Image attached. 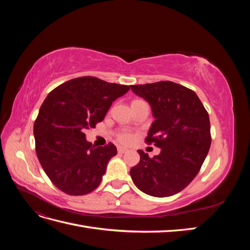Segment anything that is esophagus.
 <instances>
[{
  "instance_id": "obj_1",
  "label": "esophagus",
  "mask_w": 250,
  "mask_h": 250,
  "mask_svg": "<svg viewBox=\"0 0 250 250\" xmlns=\"http://www.w3.org/2000/svg\"><path fill=\"white\" fill-rule=\"evenodd\" d=\"M127 151H128V148H126V147H122V146L118 147V152L119 153H125V152H127Z\"/></svg>"
}]
</instances>
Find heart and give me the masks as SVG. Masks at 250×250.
<instances>
[{
    "label": "heart",
    "mask_w": 250,
    "mask_h": 250,
    "mask_svg": "<svg viewBox=\"0 0 250 250\" xmlns=\"http://www.w3.org/2000/svg\"><path fill=\"white\" fill-rule=\"evenodd\" d=\"M118 140L121 142V143H124V144H127V143H130L133 139V135L130 131L128 130H122L120 131L117 135Z\"/></svg>",
    "instance_id": "obj_1"
}]
</instances>
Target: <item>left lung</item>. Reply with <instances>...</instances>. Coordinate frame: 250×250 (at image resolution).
Listing matches in <instances>:
<instances>
[{"mask_svg":"<svg viewBox=\"0 0 250 250\" xmlns=\"http://www.w3.org/2000/svg\"><path fill=\"white\" fill-rule=\"evenodd\" d=\"M152 109L154 121L145 142L161 148L149 157L139 150L140 163L130 169L134 185L153 197L183 191L197 175L210 147L208 113L198 96L171 81L130 86Z\"/></svg>","mask_w":250,"mask_h":250,"instance_id":"obj_1","label":"left lung"}]
</instances>
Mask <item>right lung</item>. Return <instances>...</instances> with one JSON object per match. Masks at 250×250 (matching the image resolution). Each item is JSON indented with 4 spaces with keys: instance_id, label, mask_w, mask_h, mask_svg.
I'll return each mask as SVG.
<instances>
[{
    "instance_id": "1",
    "label": "right lung",
    "mask_w": 250,
    "mask_h": 250,
    "mask_svg": "<svg viewBox=\"0 0 250 250\" xmlns=\"http://www.w3.org/2000/svg\"><path fill=\"white\" fill-rule=\"evenodd\" d=\"M129 89L86 76L62 83L44 99L34 123L35 150L44 173L60 191L80 196L100 185L117 148L111 143L92 146L84 131L102 122L112 102Z\"/></svg>"
}]
</instances>
